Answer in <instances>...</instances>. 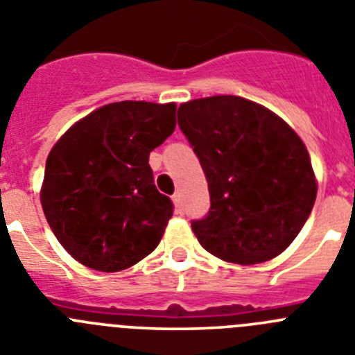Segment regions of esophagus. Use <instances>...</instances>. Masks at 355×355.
<instances>
[{"mask_svg":"<svg viewBox=\"0 0 355 355\" xmlns=\"http://www.w3.org/2000/svg\"><path fill=\"white\" fill-rule=\"evenodd\" d=\"M172 202H174L175 213H183V200H181V193H174V196H172Z\"/></svg>","mask_w":355,"mask_h":355,"instance_id":"obj_1","label":"esophagus"}]
</instances>
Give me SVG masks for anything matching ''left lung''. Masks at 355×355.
Returning a JSON list of instances; mask_svg holds the SVG:
<instances>
[{
	"instance_id": "8db88e82",
	"label": "left lung",
	"mask_w": 355,
	"mask_h": 355,
	"mask_svg": "<svg viewBox=\"0 0 355 355\" xmlns=\"http://www.w3.org/2000/svg\"><path fill=\"white\" fill-rule=\"evenodd\" d=\"M178 122L208 181L211 208L192 222L200 245L236 265L268 261L286 250L318 190L309 153L293 128L238 96L183 103Z\"/></svg>"
}]
</instances>
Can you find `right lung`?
Masks as SVG:
<instances>
[{"instance_id": "add662e5", "label": "right lung", "mask_w": 355, "mask_h": 355, "mask_svg": "<svg viewBox=\"0 0 355 355\" xmlns=\"http://www.w3.org/2000/svg\"><path fill=\"white\" fill-rule=\"evenodd\" d=\"M175 128V103L119 101L74 122L46 162L40 205L81 265L119 272L158 247L172 202L156 190L149 153Z\"/></svg>"}]
</instances>
